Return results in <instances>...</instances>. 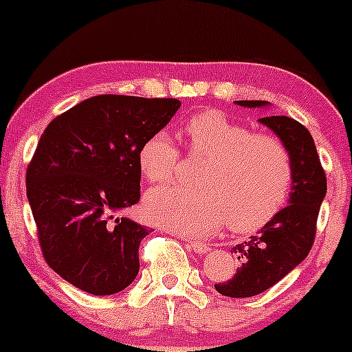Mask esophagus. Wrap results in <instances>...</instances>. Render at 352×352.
<instances>
[{
	"label": "esophagus",
	"instance_id": "obj_1",
	"mask_svg": "<svg viewBox=\"0 0 352 352\" xmlns=\"http://www.w3.org/2000/svg\"><path fill=\"white\" fill-rule=\"evenodd\" d=\"M188 245H190V248H192V252H195L199 254H205V253L210 252V246L201 243V241H190Z\"/></svg>",
	"mask_w": 352,
	"mask_h": 352
}]
</instances>
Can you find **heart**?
I'll return each mask as SVG.
<instances>
[{
    "instance_id": "heart-1",
    "label": "heart",
    "mask_w": 352,
    "mask_h": 352,
    "mask_svg": "<svg viewBox=\"0 0 352 352\" xmlns=\"http://www.w3.org/2000/svg\"><path fill=\"white\" fill-rule=\"evenodd\" d=\"M188 155L205 162L200 190L155 188L144 200L153 223L187 236L215 232L227 220L233 232L265 227L288 200L293 180L289 151L278 137L252 129L220 111L193 116L182 129ZM140 170L167 184L179 175L182 153L170 135L157 132L139 151Z\"/></svg>"
}]
</instances>
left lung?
Here are the masks:
<instances>
[{"label": "left lung", "mask_w": 352, "mask_h": 352, "mask_svg": "<svg viewBox=\"0 0 352 352\" xmlns=\"http://www.w3.org/2000/svg\"><path fill=\"white\" fill-rule=\"evenodd\" d=\"M241 107H266L268 100H236ZM280 137L293 162L292 193L285 208L248 241L233 246L240 266L232 280L218 283L223 296L250 298L266 292L308 256L316 235L319 207L326 197L322 170L313 137L305 125L286 116L258 119Z\"/></svg>", "instance_id": "obj_1"}]
</instances>
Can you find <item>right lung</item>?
<instances>
[{
  "label": "right lung",
  "instance_id": "1",
  "mask_svg": "<svg viewBox=\"0 0 352 352\" xmlns=\"http://www.w3.org/2000/svg\"><path fill=\"white\" fill-rule=\"evenodd\" d=\"M180 106L179 99L94 96L43 132L28 165V200L44 260L76 288L106 296L135 280L151 230L117 213L140 199V147Z\"/></svg>",
  "mask_w": 352,
  "mask_h": 352
}]
</instances>
